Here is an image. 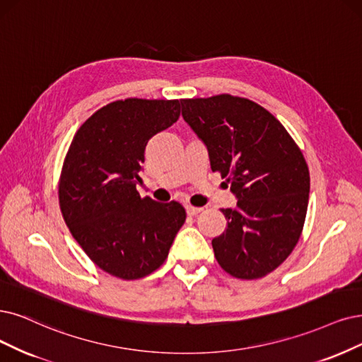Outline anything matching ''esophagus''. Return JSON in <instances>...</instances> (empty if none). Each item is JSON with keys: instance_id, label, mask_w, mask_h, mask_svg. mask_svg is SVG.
Masks as SVG:
<instances>
[{"instance_id": "1", "label": "esophagus", "mask_w": 362, "mask_h": 362, "mask_svg": "<svg viewBox=\"0 0 362 362\" xmlns=\"http://www.w3.org/2000/svg\"><path fill=\"white\" fill-rule=\"evenodd\" d=\"M199 211H202V209H199V207H194V206H186V213H188V215L189 216H195V215H198V213Z\"/></svg>"}]
</instances>
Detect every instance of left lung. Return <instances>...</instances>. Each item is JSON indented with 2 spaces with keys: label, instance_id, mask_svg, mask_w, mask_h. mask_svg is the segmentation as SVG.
<instances>
[{
  "label": "left lung",
  "instance_id": "8db88e82",
  "mask_svg": "<svg viewBox=\"0 0 362 362\" xmlns=\"http://www.w3.org/2000/svg\"><path fill=\"white\" fill-rule=\"evenodd\" d=\"M182 116L204 141L213 173L238 198L222 209L225 231L211 240L222 269L242 280L276 270L297 246L310 174L289 132L262 105L230 93L186 98Z\"/></svg>",
  "mask_w": 362,
  "mask_h": 362
}]
</instances>
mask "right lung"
I'll list each match as a JSON object with an SVG mask.
<instances>
[{
    "instance_id": "right-lung-1",
    "label": "right lung",
    "mask_w": 362,
    "mask_h": 362,
    "mask_svg": "<svg viewBox=\"0 0 362 362\" xmlns=\"http://www.w3.org/2000/svg\"><path fill=\"white\" fill-rule=\"evenodd\" d=\"M180 116L179 100H117L74 134L58 185L62 218L89 259L105 273L136 280L168 257L186 211L137 191L146 144Z\"/></svg>"
}]
</instances>
